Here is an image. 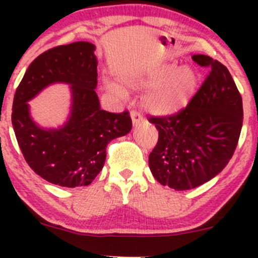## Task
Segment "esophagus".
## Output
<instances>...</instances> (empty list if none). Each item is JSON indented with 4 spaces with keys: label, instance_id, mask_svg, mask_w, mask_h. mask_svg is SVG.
<instances>
[{
    "label": "esophagus",
    "instance_id": "34e87169",
    "mask_svg": "<svg viewBox=\"0 0 258 258\" xmlns=\"http://www.w3.org/2000/svg\"><path fill=\"white\" fill-rule=\"evenodd\" d=\"M131 118H132V122H134V124H139L144 121V117H142V114L140 113L139 111H135V110L131 112Z\"/></svg>",
    "mask_w": 258,
    "mask_h": 258
}]
</instances>
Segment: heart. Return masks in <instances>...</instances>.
I'll return each mask as SVG.
<instances>
[{
  "instance_id": "1",
  "label": "heart",
  "mask_w": 258,
  "mask_h": 258,
  "mask_svg": "<svg viewBox=\"0 0 258 258\" xmlns=\"http://www.w3.org/2000/svg\"><path fill=\"white\" fill-rule=\"evenodd\" d=\"M197 75L191 67L165 63L148 72L145 77L131 81L134 87H151L145 96V106L156 113H172L183 108L194 97ZM108 90L124 97L126 91L117 83L107 82Z\"/></svg>"
}]
</instances>
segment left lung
Masks as SVG:
<instances>
[{
  "label": "left lung",
  "instance_id": "8db88e82",
  "mask_svg": "<svg viewBox=\"0 0 258 258\" xmlns=\"http://www.w3.org/2000/svg\"><path fill=\"white\" fill-rule=\"evenodd\" d=\"M192 59L209 69V75L188 105L172 114L148 117L158 130L150 170L176 191L196 188L226 167L243 121L242 97L227 67L205 54Z\"/></svg>",
  "mask_w": 258,
  "mask_h": 258
}]
</instances>
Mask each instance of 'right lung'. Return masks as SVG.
Returning <instances> with one entry per match:
<instances>
[{
	"instance_id": "right-lung-1",
	"label": "right lung",
	"mask_w": 258,
	"mask_h": 258,
	"mask_svg": "<svg viewBox=\"0 0 258 258\" xmlns=\"http://www.w3.org/2000/svg\"><path fill=\"white\" fill-rule=\"evenodd\" d=\"M93 51L95 46L85 41L47 49L31 62L14 97L12 126L26 162L62 187L88 186L105 165L107 145L132 127L127 110H101ZM54 82L72 85L73 111L62 129L46 132L30 119L27 101Z\"/></svg>"
}]
</instances>
